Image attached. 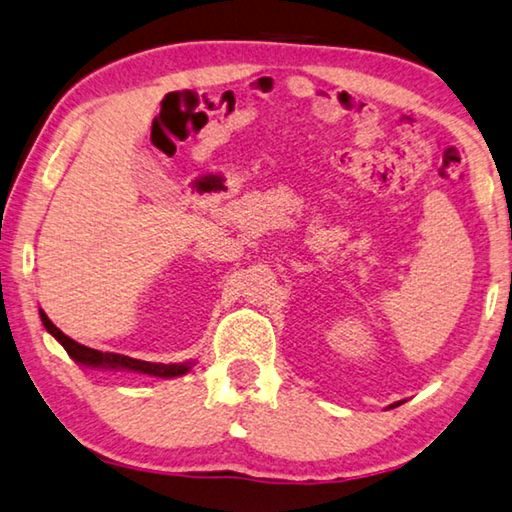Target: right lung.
I'll return each mask as SVG.
<instances>
[{
    "mask_svg": "<svg viewBox=\"0 0 512 512\" xmlns=\"http://www.w3.org/2000/svg\"><path fill=\"white\" fill-rule=\"evenodd\" d=\"M40 320H43L45 329L54 335V338L61 342L65 347L67 354H70L77 363L88 365V367H104V370H131V372H142V374H152V376H161V379H172V376H181L190 370L188 363H177V365H163V363H147V360H138V358H129L122 354H111V351H99V349H90L81 342L67 338V335L56 329L52 320L40 311Z\"/></svg>",
    "mask_w": 512,
    "mask_h": 512,
    "instance_id": "right-lung-1",
    "label": "right lung"
}]
</instances>
